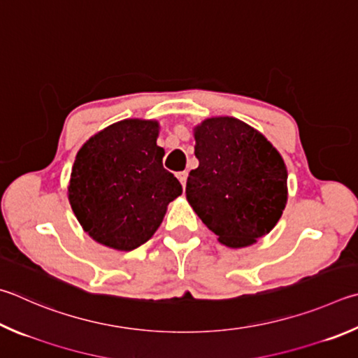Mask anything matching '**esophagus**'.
I'll list each match as a JSON object with an SVG mask.
<instances>
[{
	"label": "esophagus",
	"mask_w": 358,
	"mask_h": 358,
	"mask_svg": "<svg viewBox=\"0 0 358 358\" xmlns=\"http://www.w3.org/2000/svg\"><path fill=\"white\" fill-rule=\"evenodd\" d=\"M177 178L180 180V183L183 187H186V180H187V172H178Z\"/></svg>",
	"instance_id": "obj_1"
}]
</instances>
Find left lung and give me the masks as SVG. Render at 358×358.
<instances>
[{"label":"left lung","mask_w":358,"mask_h":358,"mask_svg":"<svg viewBox=\"0 0 358 358\" xmlns=\"http://www.w3.org/2000/svg\"><path fill=\"white\" fill-rule=\"evenodd\" d=\"M186 199L219 241L245 247L269 233L287 205V167L271 142L233 117L196 128Z\"/></svg>","instance_id":"left-lung-1"}]
</instances>
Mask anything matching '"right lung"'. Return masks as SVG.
I'll return each mask as SVG.
<instances>
[{"mask_svg":"<svg viewBox=\"0 0 358 358\" xmlns=\"http://www.w3.org/2000/svg\"><path fill=\"white\" fill-rule=\"evenodd\" d=\"M158 123L122 120L90 138L71 169L69 200L96 243L133 250L158 230L167 205L183 192L162 166Z\"/></svg>","mask_w":358,"mask_h":358,"instance_id":"right-lung-1","label":"right lung"}]
</instances>
